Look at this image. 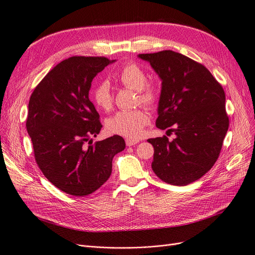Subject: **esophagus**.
Masks as SVG:
<instances>
[{
	"label": "esophagus",
	"mask_w": 255,
	"mask_h": 255,
	"mask_svg": "<svg viewBox=\"0 0 255 255\" xmlns=\"http://www.w3.org/2000/svg\"><path fill=\"white\" fill-rule=\"evenodd\" d=\"M137 143H138V140H137V139L126 138V145H127L128 147H130V146H134V145H136Z\"/></svg>",
	"instance_id": "1"
}]
</instances>
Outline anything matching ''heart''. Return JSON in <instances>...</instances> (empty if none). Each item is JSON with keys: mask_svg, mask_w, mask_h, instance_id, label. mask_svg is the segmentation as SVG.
<instances>
[{"mask_svg": "<svg viewBox=\"0 0 255 255\" xmlns=\"http://www.w3.org/2000/svg\"><path fill=\"white\" fill-rule=\"evenodd\" d=\"M116 80L126 88L136 91L137 101L146 106H152L158 99V89L153 83H148L143 68L135 63H127L116 73ZM91 98L99 109L110 111L113 106V96L107 82L97 84L91 90ZM149 123L147 112L142 109L119 111L106 122L110 133L129 138L138 137Z\"/></svg>", "mask_w": 255, "mask_h": 255, "instance_id": "1", "label": "heart"}]
</instances>
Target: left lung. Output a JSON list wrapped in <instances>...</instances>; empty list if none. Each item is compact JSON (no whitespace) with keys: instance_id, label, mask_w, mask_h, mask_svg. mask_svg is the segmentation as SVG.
Segmentation results:
<instances>
[{"instance_id":"obj_1","label":"left lung","mask_w":255,"mask_h":255,"mask_svg":"<svg viewBox=\"0 0 255 255\" xmlns=\"http://www.w3.org/2000/svg\"><path fill=\"white\" fill-rule=\"evenodd\" d=\"M162 80L157 128L176 137L149 138L154 173L165 183L186 186L208 172L219 158L229 127L225 91L204 65L172 50L138 54Z\"/></svg>"}]
</instances>
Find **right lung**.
<instances>
[{
  "instance_id": "obj_1",
  "label": "right lung",
  "mask_w": 255,
  "mask_h": 255,
  "mask_svg": "<svg viewBox=\"0 0 255 255\" xmlns=\"http://www.w3.org/2000/svg\"><path fill=\"white\" fill-rule=\"evenodd\" d=\"M116 60L72 56L53 67L33 90L26 128L35 162L45 177L63 192L88 195L105 183L112 159L125 149L113 135L92 144L103 127L89 100L91 82Z\"/></svg>"
}]
</instances>
